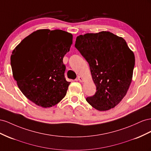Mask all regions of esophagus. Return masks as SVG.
<instances>
[{"mask_svg":"<svg viewBox=\"0 0 151 151\" xmlns=\"http://www.w3.org/2000/svg\"><path fill=\"white\" fill-rule=\"evenodd\" d=\"M77 80H78L79 81H81V82H82V81H83V78L81 76H78V78H77Z\"/></svg>","mask_w":151,"mask_h":151,"instance_id":"34e87169","label":"esophagus"}]
</instances>
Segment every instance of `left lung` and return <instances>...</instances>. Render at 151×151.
Returning <instances> with one entry per match:
<instances>
[{
    "label": "left lung",
    "mask_w": 151,
    "mask_h": 151,
    "mask_svg": "<svg viewBox=\"0 0 151 151\" xmlns=\"http://www.w3.org/2000/svg\"><path fill=\"white\" fill-rule=\"evenodd\" d=\"M88 62L96 92L86 100L93 108H113L126 96L132 80L135 55L126 41L109 32L86 33L75 45Z\"/></svg>",
    "instance_id": "left-lung-1"
}]
</instances>
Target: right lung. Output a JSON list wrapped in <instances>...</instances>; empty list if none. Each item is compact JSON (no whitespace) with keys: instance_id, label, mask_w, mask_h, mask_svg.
<instances>
[{"instance_id":"add662e5","label":"right lung","mask_w":151,"mask_h":151,"mask_svg":"<svg viewBox=\"0 0 151 151\" xmlns=\"http://www.w3.org/2000/svg\"><path fill=\"white\" fill-rule=\"evenodd\" d=\"M73 43L71 33L61 29L37 30L26 37L11 56L12 75L24 96L42 107L54 106L65 97L63 59Z\"/></svg>"}]
</instances>
